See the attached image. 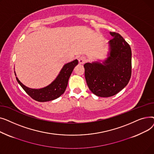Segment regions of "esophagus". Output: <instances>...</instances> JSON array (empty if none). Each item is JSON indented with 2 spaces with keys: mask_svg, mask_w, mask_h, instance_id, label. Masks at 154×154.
<instances>
[{
  "mask_svg": "<svg viewBox=\"0 0 154 154\" xmlns=\"http://www.w3.org/2000/svg\"><path fill=\"white\" fill-rule=\"evenodd\" d=\"M86 62V58L84 56L80 57L79 59V62L80 64H84Z\"/></svg>",
  "mask_w": 154,
  "mask_h": 154,
  "instance_id": "34e87169",
  "label": "esophagus"
}]
</instances>
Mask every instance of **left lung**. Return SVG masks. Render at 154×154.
I'll return each instance as SVG.
<instances>
[{"instance_id": "left-lung-1", "label": "left lung", "mask_w": 154, "mask_h": 154, "mask_svg": "<svg viewBox=\"0 0 154 154\" xmlns=\"http://www.w3.org/2000/svg\"><path fill=\"white\" fill-rule=\"evenodd\" d=\"M110 52L102 63L84 65L85 77L91 91L101 97L117 94L128 84L132 74V52L129 44L117 32H110Z\"/></svg>"}]
</instances>
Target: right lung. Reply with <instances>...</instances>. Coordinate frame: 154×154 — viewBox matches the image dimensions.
Returning <instances> with one entry per match:
<instances>
[{
  "instance_id": "add662e5",
  "label": "right lung",
  "mask_w": 154,
  "mask_h": 154,
  "mask_svg": "<svg viewBox=\"0 0 154 154\" xmlns=\"http://www.w3.org/2000/svg\"><path fill=\"white\" fill-rule=\"evenodd\" d=\"M77 64V59L65 64L58 76L51 84L39 89L29 88L22 84L17 77L16 79L23 89L34 100L42 102L51 101L59 97L64 93L68 84L69 79ZM15 75H16L15 73Z\"/></svg>"
}]
</instances>
